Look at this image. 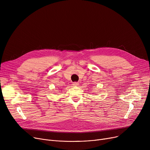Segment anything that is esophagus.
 I'll return each mask as SVG.
<instances>
[{
	"instance_id": "esophagus-1",
	"label": "esophagus",
	"mask_w": 150,
	"mask_h": 150,
	"mask_svg": "<svg viewBox=\"0 0 150 150\" xmlns=\"http://www.w3.org/2000/svg\"><path fill=\"white\" fill-rule=\"evenodd\" d=\"M72 85H73L74 86H77L79 85V83H77V82H75V83H73Z\"/></svg>"
}]
</instances>
